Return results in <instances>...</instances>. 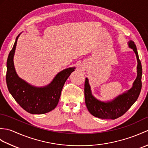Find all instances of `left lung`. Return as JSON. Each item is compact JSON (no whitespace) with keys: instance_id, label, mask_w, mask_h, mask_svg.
<instances>
[{"instance_id":"1","label":"left lung","mask_w":148,"mask_h":148,"mask_svg":"<svg viewBox=\"0 0 148 148\" xmlns=\"http://www.w3.org/2000/svg\"><path fill=\"white\" fill-rule=\"evenodd\" d=\"M128 47L133 50L137 60V77L130 89L116 97L111 101H101L92 95L89 80L86 78L84 83V98L88 111L95 117L114 119L123 115L137 100L142 88V65L136 46L133 41L128 42Z\"/></svg>"}]
</instances>
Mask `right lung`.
I'll return each mask as SVG.
<instances>
[{
  "label": "right lung",
  "mask_w": 148,
  "mask_h": 148,
  "mask_svg": "<svg viewBox=\"0 0 148 148\" xmlns=\"http://www.w3.org/2000/svg\"><path fill=\"white\" fill-rule=\"evenodd\" d=\"M21 34L16 39L7 60L6 83L9 92L27 112L34 114H45L57 106L65 81L76 67H69L58 72L51 82L45 86L37 87L28 83L18 76L14 65L15 49Z\"/></svg>",
  "instance_id": "1"
}]
</instances>
